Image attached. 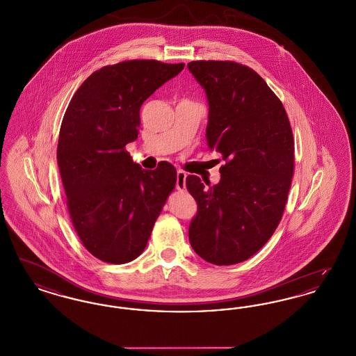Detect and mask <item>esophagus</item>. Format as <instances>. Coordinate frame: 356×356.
<instances>
[{
    "mask_svg": "<svg viewBox=\"0 0 356 356\" xmlns=\"http://www.w3.org/2000/svg\"><path fill=\"white\" fill-rule=\"evenodd\" d=\"M186 173L183 170L177 172V180H176V188L179 191H184L186 189Z\"/></svg>",
    "mask_w": 356,
    "mask_h": 356,
    "instance_id": "34e87169",
    "label": "esophagus"
}]
</instances>
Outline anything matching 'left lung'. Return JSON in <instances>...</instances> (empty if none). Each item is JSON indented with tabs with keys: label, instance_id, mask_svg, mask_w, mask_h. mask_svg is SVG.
Returning a JSON list of instances; mask_svg holds the SVG:
<instances>
[{
	"label": "left lung",
	"instance_id": "1",
	"mask_svg": "<svg viewBox=\"0 0 356 356\" xmlns=\"http://www.w3.org/2000/svg\"><path fill=\"white\" fill-rule=\"evenodd\" d=\"M188 69L209 102L208 147L225 161L216 186L186 176L197 202L189 241L208 263L237 264L254 256L282 220L295 164L291 124L254 69L215 60L191 61Z\"/></svg>",
	"mask_w": 356,
	"mask_h": 356
}]
</instances>
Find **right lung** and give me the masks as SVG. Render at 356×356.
Returning <instances> with one entry per match:
<instances>
[{
    "label": "right lung",
    "mask_w": 356,
    "mask_h": 356,
    "mask_svg": "<svg viewBox=\"0 0 356 356\" xmlns=\"http://www.w3.org/2000/svg\"><path fill=\"white\" fill-rule=\"evenodd\" d=\"M184 65L129 60L102 67L65 111L57 163L69 216L85 248L105 263L124 264L144 251L176 186L172 164L143 170L125 147L138 135L143 102Z\"/></svg>",
    "instance_id": "obj_1"
}]
</instances>
